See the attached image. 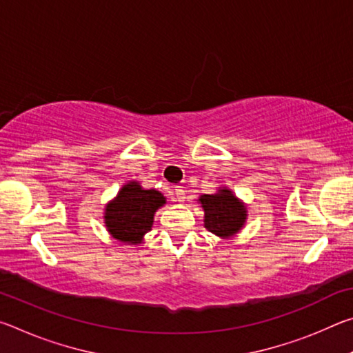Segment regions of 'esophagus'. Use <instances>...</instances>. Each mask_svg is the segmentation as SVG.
I'll list each match as a JSON object with an SVG mask.
<instances>
[{"label": "esophagus", "instance_id": "esophagus-1", "mask_svg": "<svg viewBox=\"0 0 353 353\" xmlns=\"http://www.w3.org/2000/svg\"><path fill=\"white\" fill-rule=\"evenodd\" d=\"M174 194H176V201L177 202H183L185 201V190L182 187H176L174 188Z\"/></svg>", "mask_w": 353, "mask_h": 353}]
</instances>
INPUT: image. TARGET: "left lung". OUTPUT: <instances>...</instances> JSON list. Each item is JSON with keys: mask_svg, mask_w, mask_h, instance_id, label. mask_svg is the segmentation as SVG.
<instances>
[{"mask_svg": "<svg viewBox=\"0 0 353 353\" xmlns=\"http://www.w3.org/2000/svg\"><path fill=\"white\" fill-rule=\"evenodd\" d=\"M199 202L204 208L205 229L216 236H234L246 223V205L229 188H221L214 194H202Z\"/></svg>", "mask_w": 353, "mask_h": 353, "instance_id": "1", "label": "left lung"}]
</instances>
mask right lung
I'll return each mask as SVG.
<instances>
[{
  "mask_svg": "<svg viewBox=\"0 0 353 353\" xmlns=\"http://www.w3.org/2000/svg\"><path fill=\"white\" fill-rule=\"evenodd\" d=\"M166 204L157 190H143L139 182L123 185L117 198L105 205L104 221L107 230L118 241L139 244L154 223V213Z\"/></svg>",
  "mask_w": 353,
  "mask_h": 353,
  "instance_id": "add662e5",
  "label": "right lung"
}]
</instances>
